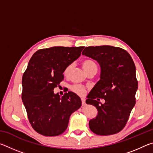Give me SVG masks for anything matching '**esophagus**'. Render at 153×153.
Wrapping results in <instances>:
<instances>
[{
  "instance_id": "obj_1",
  "label": "esophagus",
  "mask_w": 153,
  "mask_h": 153,
  "mask_svg": "<svg viewBox=\"0 0 153 153\" xmlns=\"http://www.w3.org/2000/svg\"><path fill=\"white\" fill-rule=\"evenodd\" d=\"M82 106L86 105V102H85V100L84 98H82Z\"/></svg>"
}]
</instances>
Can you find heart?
<instances>
[{
	"label": "heart",
	"mask_w": 153,
	"mask_h": 153,
	"mask_svg": "<svg viewBox=\"0 0 153 153\" xmlns=\"http://www.w3.org/2000/svg\"><path fill=\"white\" fill-rule=\"evenodd\" d=\"M74 65L73 64H69L67 65L65 68L64 71H63V74L65 76H69V74H70L71 71L73 69ZM82 67L85 71L88 74H89L90 73H92V72H97V65L95 62L92 60V59H85V60L82 62ZM71 90L73 91L74 92L76 93L77 94L80 95V96H83L85 92H86V88L83 86H81V85H78V84H76L74 85L71 87Z\"/></svg>",
	"instance_id": "obj_1"
}]
</instances>
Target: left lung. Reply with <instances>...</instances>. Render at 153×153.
Instances as JSON below:
<instances>
[{
    "label": "left lung",
    "mask_w": 153,
    "mask_h": 153,
    "mask_svg": "<svg viewBox=\"0 0 153 153\" xmlns=\"http://www.w3.org/2000/svg\"><path fill=\"white\" fill-rule=\"evenodd\" d=\"M82 55L97 61L101 67L100 79L86 100L98 110L97 117L89 121L90 128L100 136L120 132L136 104L138 84L133 59L126 50L112 46H88ZM100 99L105 100L104 104H100Z\"/></svg>",
    "instance_id": "1"
}]
</instances>
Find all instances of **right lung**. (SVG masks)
Returning <instances> with one entry per match:
<instances>
[{"label":"right lung","instance_id":"obj_1","mask_svg":"<svg viewBox=\"0 0 153 153\" xmlns=\"http://www.w3.org/2000/svg\"><path fill=\"white\" fill-rule=\"evenodd\" d=\"M84 46H54L40 49L32 55L22 77V101L28 120L36 131L45 136L63 134L69 117L81 107L72 92L62 97L53 90L64 79L63 71L81 55Z\"/></svg>","mask_w":153,"mask_h":153}]
</instances>
